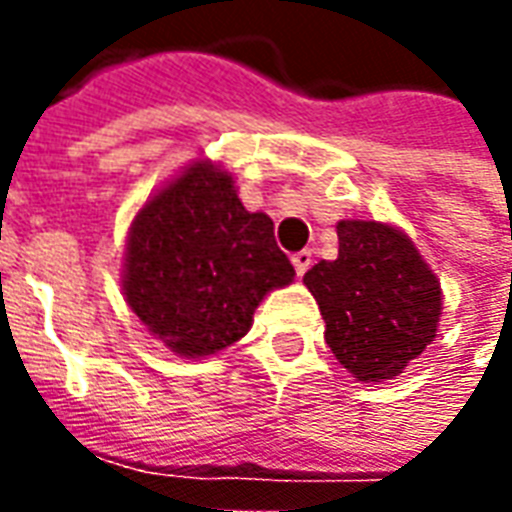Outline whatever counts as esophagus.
<instances>
[{"instance_id": "obj_1", "label": "esophagus", "mask_w": 512, "mask_h": 512, "mask_svg": "<svg viewBox=\"0 0 512 512\" xmlns=\"http://www.w3.org/2000/svg\"><path fill=\"white\" fill-rule=\"evenodd\" d=\"M290 260H293V266H296V274L304 277V274H307V268L312 266V252L310 249H301V252H296Z\"/></svg>"}]
</instances>
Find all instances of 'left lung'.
I'll return each instance as SVG.
<instances>
[{
  "label": "left lung",
  "mask_w": 512,
  "mask_h": 512,
  "mask_svg": "<svg viewBox=\"0 0 512 512\" xmlns=\"http://www.w3.org/2000/svg\"><path fill=\"white\" fill-rule=\"evenodd\" d=\"M337 241V260L304 274L326 321V345L365 384L397 376L436 337L439 279L389 224L340 222Z\"/></svg>",
  "instance_id": "8db88e82"
}]
</instances>
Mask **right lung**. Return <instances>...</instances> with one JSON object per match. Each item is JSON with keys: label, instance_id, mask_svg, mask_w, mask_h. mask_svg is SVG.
I'll use <instances>...</instances> for the list:
<instances>
[{"label": "right lung", "instance_id": "obj_1", "mask_svg": "<svg viewBox=\"0 0 512 512\" xmlns=\"http://www.w3.org/2000/svg\"><path fill=\"white\" fill-rule=\"evenodd\" d=\"M293 274L274 222L246 211L227 172L197 161L136 213L123 290L158 340L197 359L241 340L260 299Z\"/></svg>", "mask_w": 512, "mask_h": 512}]
</instances>
